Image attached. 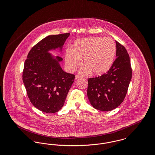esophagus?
<instances>
[{"label": "esophagus", "instance_id": "esophagus-1", "mask_svg": "<svg viewBox=\"0 0 155 155\" xmlns=\"http://www.w3.org/2000/svg\"><path fill=\"white\" fill-rule=\"evenodd\" d=\"M79 78H80V76L78 75H75V80H77V79H78Z\"/></svg>", "mask_w": 155, "mask_h": 155}]
</instances>
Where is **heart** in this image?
<instances>
[{"label": "heart", "mask_w": 155, "mask_h": 155, "mask_svg": "<svg viewBox=\"0 0 155 155\" xmlns=\"http://www.w3.org/2000/svg\"><path fill=\"white\" fill-rule=\"evenodd\" d=\"M116 52V46L110 37H89L77 41L65 53V63L70 71L75 70L81 64L85 65L80 71L82 74L91 72L101 75L112 66Z\"/></svg>", "instance_id": "obj_1"}]
</instances>
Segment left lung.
<instances>
[{
  "label": "left lung",
  "mask_w": 155,
  "mask_h": 155,
  "mask_svg": "<svg viewBox=\"0 0 155 155\" xmlns=\"http://www.w3.org/2000/svg\"><path fill=\"white\" fill-rule=\"evenodd\" d=\"M116 59L105 74L89 78L87 96L97 110L110 111L122 103L132 78L129 54L125 47L116 41Z\"/></svg>",
  "instance_id": "obj_1"
}]
</instances>
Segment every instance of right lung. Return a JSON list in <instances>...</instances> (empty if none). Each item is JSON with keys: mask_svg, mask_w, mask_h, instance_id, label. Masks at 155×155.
Listing matches in <instances>:
<instances>
[{"mask_svg": "<svg viewBox=\"0 0 155 155\" xmlns=\"http://www.w3.org/2000/svg\"><path fill=\"white\" fill-rule=\"evenodd\" d=\"M70 33L49 35L30 50L22 71V81L30 102L39 110L54 113L63 106L75 75L64 72L48 51L61 48Z\"/></svg>", "mask_w": 155, "mask_h": 155, "instance_id": "right-lung-1", "label": "right lung"}]
</instances>
